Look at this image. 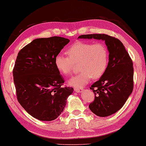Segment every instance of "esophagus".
Returning a JSON list of instances; mask_svg holds the SVG:
<instances>
[{"label": "esophagus", "mask_w": 146, "mask_h": 146, "mask_svg": "<svg viewBox=\"0 0 146 146\" xmlns=\"http://www.w3.org/2000/svg\"><path fill=\"white\" fill-rule=\"evenodd\" d=\"M84 90L83 89H79V88H74V91L76 92L77 93H80V92H82Z\"/></svg>", "instance_id": "esophagus-1"}]
</instances>
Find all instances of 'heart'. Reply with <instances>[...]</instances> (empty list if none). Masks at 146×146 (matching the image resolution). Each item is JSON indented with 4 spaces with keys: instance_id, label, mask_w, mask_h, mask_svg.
Instances as JSON below:
<instances>
[{
    "instance_id": "obj_1",
    "label": "heart",
    "mask_w": 146,
    "mask_h": 146,
    "mask_svg": "<svg viewBox=\"0 0 146 146\" xmlns=\"http://www.w3.org/2000/svg\"><path fill=\"white\" fill-rule=\"evenodd\" d=\"M68 57L58 54L54 64L58 71L64 76H68L73 70L74 65L78 64V74L68 81L71 86L82 88L94 80L101 78L106 71L109 62V52L104 44L78 41L66 50Z\"/></svg>"
}]
</instances>
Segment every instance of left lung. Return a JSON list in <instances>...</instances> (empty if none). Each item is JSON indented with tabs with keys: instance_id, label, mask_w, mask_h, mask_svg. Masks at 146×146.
I'll use <instances>...</instances> for the list:
<instances>
[{
	"instance_id": "1",
	"label": "left lung",
	"mask_w": 146,
	"mask_h": 146,
	"mask_svg": "<svg viewBox=\"0 0 146 146\" xmlns=\"http://www.w3.org/2000/svg\"><path fill=\"white\" fill-rule=\"evenodd\" d=\"M82 39L105 41L109 52V62L104 75L91 86L95 98L90 110L100 117H106L117 112L124 105L133 88V62L119 40L102 34L85 35Z\"/></svg>"
}]
</instances>
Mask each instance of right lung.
<instances>
[{
    "label": "right lung",
    "mask_w": 146,
    "mask_h": 146,
    "mask_svg": "<svg viewBox=\"0 0 146 146\" xmlns=\"http://www.w3.org/2000/svg\"><path fill=\"white\" fill-rule=\"evenodd\" d=\"M70 42L59 36L36 38L18 54L13 78L19 102L35 118L56 119L73 92L64 83L54 64L56 55Z\"/></svg>",
    "instance_id": "add662e5"
}]
</instances>
